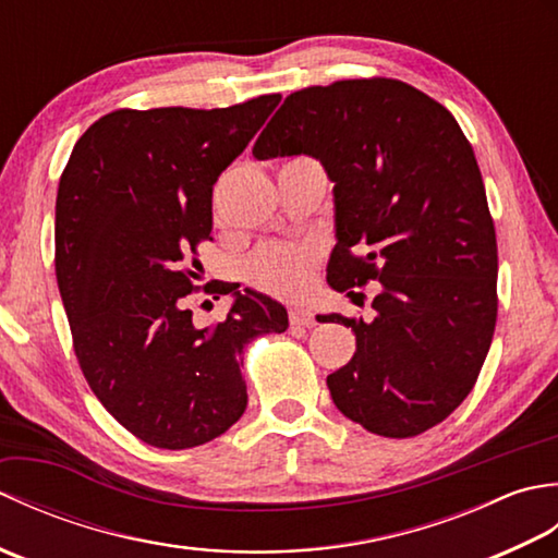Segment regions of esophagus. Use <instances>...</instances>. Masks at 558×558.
I'll use <instances>...</instances> for the list:
<instances>
[{
	"mask_svg": "<svg viewBox=\"0 0 558 558\" xmlns=\"http://www.w3.org/2000/svg\"><path fill=\"white\" fill-rule=\"evenodd\" d=\"M290 324L292 326L314 328L316 326V316H314L312 310H304V306H294V310H290Z\"/></svg>",
	"mask_w": 558,
	"mask_h": 558,
	"instance_id": "esophagus-1",
	"label": "esophagus"
}]
</instances>
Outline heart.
Instances as JSON below:
<instances>
[{
    "label": "heart",
    "instance_id": "heart-1",
    "mask_svg": "<svg viewBox=\"0 0 558 558\" xmlns=\"http://www.w3.org/2000/svg\"><path fill=\"white\" fill-rule=\"evenodd\" d=\"M318 252L312 244L272 242L246 260V278L276 298H300L312 286Z\"/></svg>",
    "mask_w": 558,
    "mask_h": 558
}]
</instances>
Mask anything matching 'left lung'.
<instances>
[{"instance_id": "1", "label": "left lung", "mask_w": 558, "mask_h": 558, "mask_svg": "<svg viewBox=\"0 0 558 558\" xmlns=\"http://www.w3.org/2000/svg\"><path fill=\"white\" fill-rule=\"evenodd\" d=\"M254 158L312 156L333 182L328 286L378 282L374 322L328 314L357 350L326 378L366 432L408 438L444 422L475 386L496 326V232L456 117L396 78L290 93Z\"/></svg>"}]
</instances>
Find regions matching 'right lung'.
I'll list each match as a JSON object with an SVG mask.
<instances>
[{
	"label": "right lung",
	"instance_id": "right-lung-1",
	"mask_svg": "<svg viewBox=\"0 0 558 558\" xmlns=\"http://www.w3.org/2000/svg\"><path fill=\"white\" fill-rule=\"evenodd\" d=\"M278 102L114 110L76 141L59 180L54 268L78 366L148 446L184 450L228 432L246 410L244 345L288 328L286 306L240 286L213 290L234 302L210 328L184 304L196 246L213 240V184Z\"/></svg>",
	"mask_w": 558,
	"mask_h": 558
}]
</instances>
